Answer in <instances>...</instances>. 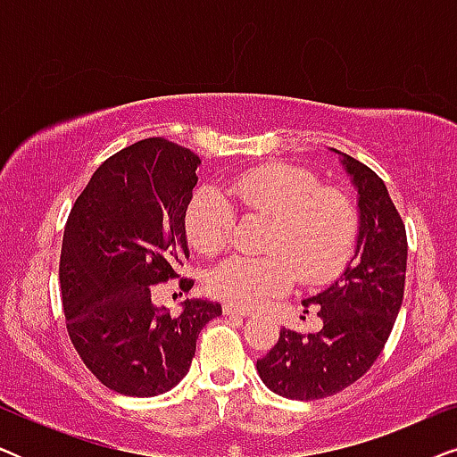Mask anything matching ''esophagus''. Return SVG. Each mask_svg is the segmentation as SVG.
<instances>
[{
    "instance_id": "esophagus-1",
    "label": "esophagus",
    "mask_w": 457,
    "mask_h": 457,
    "mask_svg": "<svg viewBox=\"0 0 457 457\" xmlns=\"http://www.w3.org/2000/svg\"><path fill=\"white\" fill-rule=\"evenodd\" d=\"M222 312L227 316H241V318H247V316L253 314V312H249L245 308H239V305H233V303H224Z\"/></svg>"
}]
</instances>
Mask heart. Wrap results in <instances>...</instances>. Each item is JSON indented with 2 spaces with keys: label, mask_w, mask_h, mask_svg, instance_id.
Listing matches in <instances>:
<instances>
[{
  "label": "heart",
  "mask_w": 457,
  "mask_h": 457,
  "mask_svg": "<svg viewBox=\"0 0 457 457\" xmlns=\"http://www.w3.org/2000/svg\"><path fill=\"white\" fill-rule=\"evenodd\" d=\"M228 195L249 210L272 216L270 253L230 255L208 277L216 297L253 308L280 295L299 274L303 283H324L347 264L358 239V212L339 189L318 187L314 174L285 164H266L227 180ZM233 208L216 187L199 189L187 205L185 233L199 253L224 247Z\"/></svg>",
  "instance_id": "heart-1"
}]
</instances>
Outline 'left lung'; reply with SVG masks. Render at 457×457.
Instances as JSON below:
<instances>
[{
    "instance_id": "1",
    "label": "left lung",
    "mask_w": 457,
    "mask_h": 457,
    "mask_svg": "<svg viewBox=\"0 0 457 457\" xmlns=\"http://www.w3.org/2000/svg\"><path fill=\"white\" fill-rule=\"evenodd\" d=\"M358 191L353 258L327 289L303 299L324 327L308 337L280 330L278 343L258 360L268 389L289 399H322L353 385L383 352L403 302L408 237L389 191L370 168L328 147Z\"/></svg>"
}]
</instances>
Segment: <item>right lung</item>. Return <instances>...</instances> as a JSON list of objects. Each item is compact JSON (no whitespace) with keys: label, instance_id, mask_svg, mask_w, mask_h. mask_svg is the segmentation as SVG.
Segmentation results:
<instances>
[{"label":"right lung","instance_id":"obj_1","mask_svg":"<svg viewBox=\"0 0 457 457\" xmlns=\"http://www.w3.org/2000/svg\"><path fill=\"white\" fill-rule=\"evenodd\" d=\"M202 164L191 149L152 137L104 162L68 216L60 258L66 328L85 366L129 397L177 386L195 341L222 305L185 299L170 316L154 287L189 260L187 205ZM193 280H180L189 291Z\"/></svg>","mask_w":457,"mask_h":457}]
</instances>
